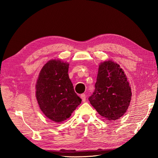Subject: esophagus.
<instances>
[{"instance_id": "34e87169", "label": "esophagus", "mask_w": 158, "mask_h": 158, "mask_svg": "<svg viewBox=\"0 0 158 158\" xmlns=\"http://www.w3.org/2000/svg\"><path fill=\"white\" fill-rule=\"evenodd\" d=\"M80 98H81V99H82V102H85V100H86V97H85V94H81V95H80Z\"/></svg>"}]
</instances>
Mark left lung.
Listing matches in <instances>:
<instances>
[{"label": "left lung", "instance_id": "8db88e82", "mask_svg": "<svg viewBox=\"0 0 158 158\" xmlns=\"http://www.w3.org/2000/svg\"><path fill=\"white\" fill-rule=\"evenodd\" d=\"M131 88L119 64L112 60L100 63L95 90L89 96L91 105L109 121L121 117L131 100Z\"/></svg>", "mask_w": 158, "mask_h": 158}]
</instances>
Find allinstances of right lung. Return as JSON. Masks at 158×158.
I'll return each mask as SVG.
<instances>
[{
	"label": "right lung",
	"instance_id": "obj_1",
	"mask_svg": "<svg viewBox=\"0 0 158 158\" xmlns=\"http://www.w3.org/2000/svg\"><path fill=\"white\" fill-rule=\"evenodd\" d=\"M69 63L60 60L48 61L40 71L35 85L41 110L56 123L69 118L82 102L69 78Z\"/></svg>",
	"mask_w": 158,
	"mask_h": 158
}]
</instances>
